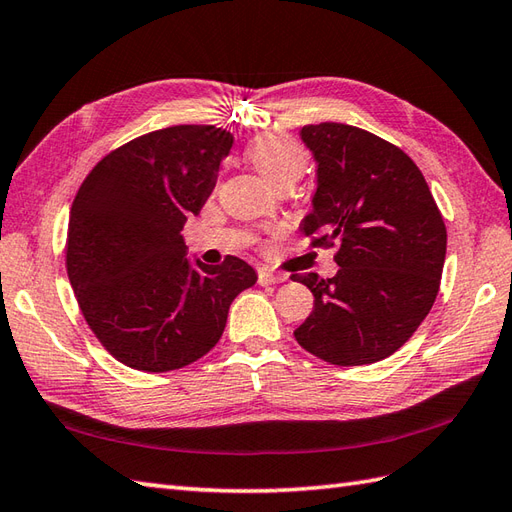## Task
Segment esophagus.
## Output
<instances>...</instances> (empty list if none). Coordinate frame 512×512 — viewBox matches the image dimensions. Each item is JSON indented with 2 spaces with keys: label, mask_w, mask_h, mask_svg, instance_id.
<instances>
[{
  "label": "esophagus",
  "mask_w": 512,
  "mask_h": 512,
  "mask_svg": "<svg viewBox=\"0 0 512 512\" xmlns=\"http://www.w3.org/2000/svg\"><path fill=\"white\" fill-rule=\"evenodd\" d=\"M285 279V275H277V272H270V270H259V277H257V281H259V285H275V283H283Z\"/></svg>",
  "instance_id": "1"
}]
</instances>
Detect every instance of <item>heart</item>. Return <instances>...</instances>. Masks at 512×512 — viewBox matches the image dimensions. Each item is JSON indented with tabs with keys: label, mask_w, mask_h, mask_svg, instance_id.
<instances>
[{
	"label": "heart",
	"mask_w": 512,
	"mask_h": 512,
	"mask_svg": "<svg viewBox=\"0 0 512 512\" xmlns=\"http://www.w3.org/2000/svg\"><path fill=\"white\" fill-rule=\"evenodd\" d=\"M259 176L272 187L281 183H296L307 165L305 150L296 141L281 135L257 137L246 150Z\"/></svg>",
	"instance_id": "heart-1"
}]
</instances>
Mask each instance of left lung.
Returning a JSON list of instances; mask_svg holds the SVG:
<instances>
[{
	"mask_svg": "<svg viewBox=\"0 0 512 512\" xmlns=\"http://www.w3.org/2000/svg\"><path fill=\"white\" fill-rule=\"evenodd\" d=\"M318 163L312 246H338L336 277L294 275L314 310L294 331L316 358L362 366L388 358L430 314L441 285L447 229L421 170L406 152L349 124L301 128Z\"/></svg>",
	"mask_w": 512,
	"mask_h": 512,
	"instance_id": "obj_1",
	"label": "left lung"
}]
</instances>
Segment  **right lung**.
<instances>
[{
    "label": "right lung",
    "mask_w": 512,
    "mask_h": 512,
    "mask_svg": "<svg viewBox=\"0 0 512 512\" xmlns=\"http://www.w3.org/2000/svg\"><path fill=\"white\" fill-rule=\"evenodd\" d=\"M233 135L170 126L106 154L69 213L67 275L87 325L115 360L176 371L220 340L233 299L257 281L240 257L187 259L183 227L218 181Z\"/></svg>",
    "instance_id": "1"
}]
</instances>
